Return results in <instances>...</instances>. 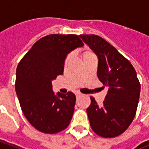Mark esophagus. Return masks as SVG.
<instances>
[{"instance_id": "obj_1", "label": "esophagus", "mask_w": 149, "mask_h": 149, "mask_svg": "<svg viewBox=\"0 0 149 149\" xmlns=\"http://www.w3.org/2000/svg\"><path fill=\"white\" fill-rule=\"evenodd\" d=\"M81 95V93H76V97H80Z\"/></svg>"}]
</instances>
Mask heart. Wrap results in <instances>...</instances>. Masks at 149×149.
<instances>
[{
  "instance_id": "obj_1",
  "label": "heart",
  "mask_w": 149,
  "mask_h": 149,
  "mask_svg": "<svg viewBox=\"0 0 149 149\" xmlns=\"http://www.w3.org/2000/svg\"><path fill=\"white\" fill-rule=\"evenodd\" d=\"M90 54H93V53H92V52H85L84 53V55H83V57H84V56H86L90 55ZM70 58H71V55H68V56H67L66 60H65V63H68V61L70 60Z\"/></svg>"
}]
</instances>
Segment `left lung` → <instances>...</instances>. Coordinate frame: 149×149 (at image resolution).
<instances>
[{
  "label": "left lung",
  "instance_id": "8db88e82",
  "mask_svg": "<svg viewBox=\"0 0 149 149\" xmlns=\"http://www.w3.org/2000/svg\"><path fill=\"white\" fill-rule=\"evenodd\" d=\"M98 58L97 77L109 91L103 105L91 97L87 114L92 129L102 137L123 133L136 115L141 84L133 66L112 45L97 35H81Z\"/></svg>",
  "mask_w": 149,
  "mask_h": 149
}]
</instances>
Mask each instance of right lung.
<instances>
[{"label":"right lung","mask_w":149,"mask_h":149,"mask_svg":"<svg viewBox=\"0 0 149 149\" xmlns=\"http://www.w3.org/2000/svg\"><path fill=\"white\" fill-rule=\"evenodd\" d=\"M84 44L77 35L51 34L34 44L18 64L15 88L28 121L38 131L54 134L70 124L76 96L54 93L52 81L63 74L65 59Z\"/></svg>","instance_id":"add662e5"}]
</instances>
